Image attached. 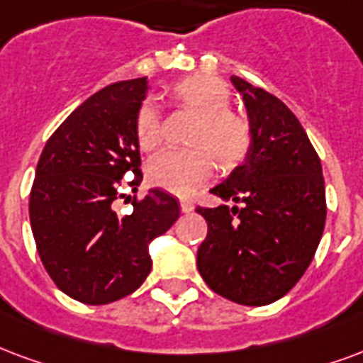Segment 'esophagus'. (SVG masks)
I'll use <instances>...</instances> for the list:
<instances>
[{"label":"esophagus","mask_w":363,"mask_h":363,"mask_svg":"<svg viewBox=\"0 0 363 363\" xmlns=\"http://www.w3.org/2000/svg\"><path fill=\"white\" fill-rule=\"evenodd\" d=\"M181 211L182 213H190V211H194V203L190 202V200H181Z\"/></svg>","instance_id":"obj_1"}]
</instances>
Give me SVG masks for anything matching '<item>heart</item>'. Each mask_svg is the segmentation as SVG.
<instances>
[{
	"label": "heart",
	"instance_id": "1",
	"mask_svg": "<svg viewBox=\"0 0 363 363\" xmlns=\"http://www.w3.org/2000/svg\"><path fill=\"white\" fill-rule=\"evenodd\" d=\"M173 99L200 115L194 150H163L147 165V179L157 189L189 196L213 174V158L223 169L240 165L252 147V128L242 115L230 109L229 88L213 77H190L173 86ZM136 142L152 152L161 142V113L154 101H144L134 121ZM209 149L212 152H207Z\"/></svg>",
	"mask_w": 363,
	"mask_h": 363
}]
</instances>
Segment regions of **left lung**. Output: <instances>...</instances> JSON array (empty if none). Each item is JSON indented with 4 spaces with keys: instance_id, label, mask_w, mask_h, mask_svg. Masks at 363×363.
I'll list each match as a JSON object with an SVG mask.
<instances>
[{
    "instance_id": "8db88e82",
    "label": "left lung",
    "mask_w": 363,
    "mask_h": 363,
    "mask_svg": "<svg viewBox=\"0 0 363 363\" xmlns=\"http://www.w3.org/2000/svg\"><path fill=\"white\" fill-rule=\"evenodd\" d=\"M252 128L242 165L209 190L236 206L198 208L208 236L198 248V271L219 296L265 306L300 281L323 235L325 182L308 134L283 101L238 77Z\"/></svg>"
}]
</instances>
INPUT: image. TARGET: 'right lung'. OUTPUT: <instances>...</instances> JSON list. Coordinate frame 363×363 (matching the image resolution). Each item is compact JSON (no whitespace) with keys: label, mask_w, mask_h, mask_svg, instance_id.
<instances>
[{"label":"right lung","mask_w":363,"mask_h":363,"mask_svg":"<svg viewBox=\"0 0 363 363\" xmlns=\"http://www.w3.org/2000/svg\"><path fill=\"white\" fill-rule=\"evenodd\" d=\"M147 79L106 86L67 117L40 155L30 190V225L40 259L59 291L82 304L128 296L152 269L150 242L179 216L177 198L152 189L133 213L115 202L125 173L142 179L134 121Z\"/></svg>","instance_id":"obj_1"}]
</instances>
